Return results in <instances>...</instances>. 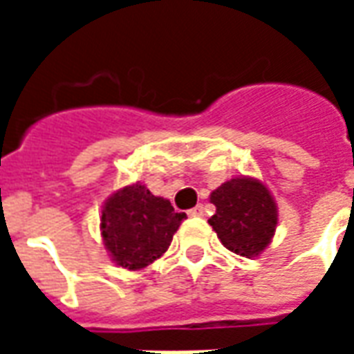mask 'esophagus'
<instances>
[{
	"label": "esophagus",
	"instance_id": "34e87169",
	"mask_svg": "<svg viewBox=\"0 0 354 354\" xmlns=\"http://www.w3.org/2000/svg\"><path fill=\"white\" fill-rule=\"evenodd\" d=\"M187 214L193 216V218H195V216H205V207H203V205H197V207L189 208Z\"/></svg>",
	"mask_w": 354,
	"mask_h": 354
}]
</instances>
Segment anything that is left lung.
<instances>
[{
    "label": "left lung",
    "mask_w": 354,
    "mask_h": 354,
    "mask_svg": "<svg viewBox=\"0 0 354 354\" xmlns=\"http://www.w3.org/2000/svg\"><path fill=\"white\" fill-rule=\"evenodd\" d=\"M216 214L208 220L231 252L254 258L267 248L279 222L277 203L260 180L233 178L210 195Z\"/></svg>",
    "instance_id": "obj_1"
}]
</instances>
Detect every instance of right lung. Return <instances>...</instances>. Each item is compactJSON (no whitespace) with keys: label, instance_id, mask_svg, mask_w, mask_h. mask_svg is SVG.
Returning a JSON list of instances; mask_svg holds the SVG:
<instances>
[{"label":"right lung","instance_id":"add662e5","mask_svg":"<svg viewBox=\"0 0 354 354\" xmlns=\"http://www.w3.org/2000/svg\"><path fill=\"white\" fill-rule=\"evenodd\" d=\"M184 220L185 212H176L170 201L155 197L146 185H127L102 208L104 246L117 266L142 269L167 252Z\"/></svg>","mask_w":354,"mask_h":354}]
</instances>
